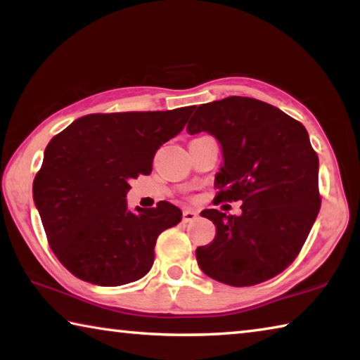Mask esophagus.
I'll return each instance as SVG.
<instances>
[{"mask_svg":"<svg viewBox=\"0 0 360 360\" xmlns=\"http://www.w3.org/2000/svg\"><path fill=\"white\" fill-rule=\"evenodd\" d=\"M197 216H198L197 211H192V210L182 211V221H184V222H192V221H195V219H197Z\"/></svg>","mask_w":360,"mask_h":360,"instance_id":"obj_1","label":"esophagus"}]
</instances>
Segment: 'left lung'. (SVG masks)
<instances>
[{"mask_svg": "<svg viewBox=\"0 0 360 360\" xmlns=\"http://www.w3.org/2000/svg\"><path fill=\"white\" fill-rule=\"evenodd\" d=\"M202 131L222 149L217 198L243 205L240 216L202 211L216 236L195 251L198 266L235 288L264 283L294 262L318 217L319 158L300 122L246 96L200 105L187 133Z\"/></svg>", "mask_w": 360, "mask_h": 360, "instance_id": "obj_1", "label": "left lung"}]
</instances>
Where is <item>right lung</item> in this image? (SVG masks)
Here are the masks:
<instances>
[{
    "label": "right lung",
    "instance_id": "add662e5",
    "mask_svg": "<svg viewBox=\"0 0 360 360\" xmlns=\"http://www.w3.org/2000/svg\"><path fill=\"white\" fill-rule=\"evenodd\" d=\"M192 109L89 114L51 139L33 200L49 245L72 275L112 288L150 270L158 235L182 212L168 202L129 210V181L150 174L157 149L184 129Z\"/></svg>",
    "mask_w": 360,
    "mask_h": 360
}]
</instances>
